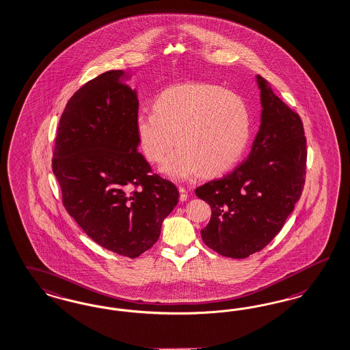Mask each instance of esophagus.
I'll return each instance as SVG.
<instances>
[{
    "label": "esophagus",
    "instance_id": "34e87169",
    "mask_svg": "<svg viewBox=\"0 0 350 350\" xmlns=\"http://www.w3.org/2000/svg\"><path fill=\"white\" fill-rule=\"evenodd\" d=\"M189 198V191L185 187H180V200L185 202Z\"/></svg>",
    "mask_w": 350,
    "mask_h": 350
}]
</instances>
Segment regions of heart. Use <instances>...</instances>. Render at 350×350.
Masks as SVG:
<instances>
[{"label": "heart", "mask_w": 350, "mask_h": 350, "mask_svg": "<svg viewBox=\"0 0 350 350\" xmlns=\"http://www.w3.org/2000/svg\"><path fill=\"white\" fill-rule=\"evenodd\" d=\"M137 142L151 163H159L170 147L160 172L173 180H187L202 172L217 176L244 154L251 138V113L241 96L215 84L186 83L165 89L154 111L139 109L134 119Z\"/></svg>", "instance_id": "1"}]
</instances>
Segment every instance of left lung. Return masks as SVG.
<instances>
[{"label": "left lung", "instance_id": "obj_1", "mask_svg": "<svg viewBox=\"0 0 350 350\" xmlns=\"http://www.w3.org/2000/svg\"><path fill=\"white\" fill-rule=\"evenodd\" d=\"M261 119L248 157L195 190L212 208L202 239L217 254L245 258L274 239L301 196L306 138L300 116L261 76Z\"/></svg>", "mask_w": 350, "mask_h": 350}]
</instances>
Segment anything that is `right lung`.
Masks as SVG:
<instances>
[{
    "label": "right lung",
    "instance_id": "right-lung-1",
    "mask_svg": "<svg viewBox=\"0 0 350 350\" xmlns=\"http://www.w3.org/2000/svg\"><path fill=\"white\" fill-rule=\"evenodd\" d=\"M129 79L122 70L107 71L71 96L59 120L53 172L63 204L86 235L135 258L157 243L180 193L151 174L137 151L138 96Z\"/></svg>",
    "mask_w": 350,
    "mask_h": 350
}]
</instances>
